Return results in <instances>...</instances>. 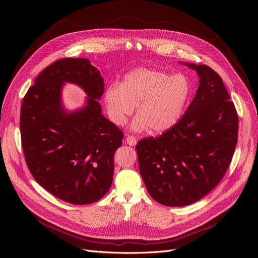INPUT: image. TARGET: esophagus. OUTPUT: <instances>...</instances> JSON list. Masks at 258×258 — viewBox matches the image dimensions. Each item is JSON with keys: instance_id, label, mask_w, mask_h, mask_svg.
<instances>
[{"instance_id": "esophagus-1", "label": "esophagus", "mask_w": 258, "mask_h": 258, "mask_svg": "<svg viewBox=\"0 0 258 258\" xmlns=\"http://www.w3.org/2000/svg\"><path fill=\"white\" fill-rule=\"evenodd\" d=\"M125 142H126L128 145L134 146V145H136L137 140H136V138H135L134 136H127V137L125 138Z\"/></svg>"}]
</instances>
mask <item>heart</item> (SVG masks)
Segmentation results:
<instances>
[{
    "label": "heart",
    "instance_id": "heart-1",
    "mask_svg": "<svg viewBox=\"0 0 258 258\" xmlns=\"http://www.w3.org/2000/svg\"><path fill=\"white\" fill-rule=\"evenodd\" d=\"M191 93V86L185 75L140 68L128 73L121 86L114 84L104 94L110 119L122 124L137 104L138 117L135 130L150 127L163 133L179 121Z\"/></svg>",
    "mask_w": 258,
    "mask_h": 258
}]
</instances>
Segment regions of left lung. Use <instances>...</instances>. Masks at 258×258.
Masks as SVG:
<instances>
[{
    "label": "left lung",
    "instance_id": "8db88e82",
    "mask_svg": "<svg viewBox=\"0 0 258 258\" xmlns=\"http://www.w3.org/2000/svg\"><path fill=\"white\" fill-rule=\"evenodd\" d=\"M186 64L200 77L191 103L171 128L136 145L148 194L169 207L190 205L221 182L238 137L236 108L221 76L206 64Z\"/></svg>",
    "mask_w": 258,
    "mask_h": 258
}]
</instances>
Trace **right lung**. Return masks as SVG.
<instances>
[{"label": "right lung", "instance_id": "obj_1", "mask_svg": "<svg viewBox=\"0 0 258 258\" xmlns=\"http://www.w3.org/2000/svg\"><path fill=\"white\" fill-rule=\"evenodd\" d=\"M64 82L83 87L87 105L67 113L60 102ZM104 92L99 71L87 58L52 62L27 91L21 106V140L34 180L54 197L74 205L100 200L110 189L114 155L124 135L101 114Z\"/></svg>", "mask_w": 258, "mask_h": 258}]
</instances>
